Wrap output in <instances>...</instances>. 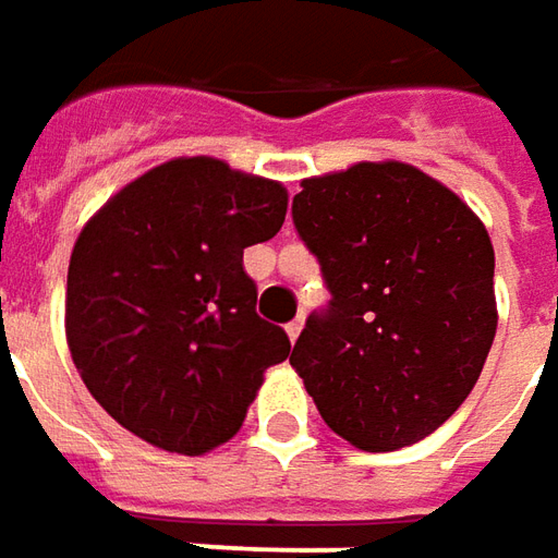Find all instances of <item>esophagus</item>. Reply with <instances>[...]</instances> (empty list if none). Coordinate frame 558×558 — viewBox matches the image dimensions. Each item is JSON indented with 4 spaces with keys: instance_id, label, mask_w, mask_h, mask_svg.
I'll return each mask as SVG.
<instances>
[{
    "instance_id": "34e87169",
    "label": "esophagus",
    "mask_w": 558,
    "mask_h": 558,
    "mask_svg": "<svg viewBox=\"0 0 558 558\" xmlns=\"http://www.w3.org/2000/svg\"><path fill=\"white\" fill-rule=\"evenodd\" d=\"M299 332H302V317H295L293 324H287V336H290V342L299 339Z\"/></svg>"
}]
</instances>
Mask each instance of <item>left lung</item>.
<instances>
[{
    "instance_id": "1",
    "label": "left lung",
    "mask_w": 558,
    "mask_h": 558,
    "mask_svg": "<svg viewBox=\"0 0 558 558\" xmlns=\"http://www.w3.org/2000/svg\"><path fill=\"white\" fill-rule=\"evenodd\" d=\"M293 222L332 293L290 354L320 418L363 452L434 434L468 400L495 342L486 226L403 161L302 180Z\"/></svg>"
}]
</instances>
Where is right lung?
I'll use <instances>...</instances> for the list:
<instances>
[{"label": "right lung", "instance_id": "1", "mask_svg": "<svg viewBox=\"0 0 558 558\" xmlns=\"http://www.w3.org/2000/svg\"><path fill=\"white\" fill-rule=\"evenodd\" d=\"M287 189L219 158H173L90 216L66 275V342L90 397L165 452L204 454L247 418L290 339L256 314L244 250Z\"/></svg>", "mask_w": 558, "mask_h": 558}]
</instances>
